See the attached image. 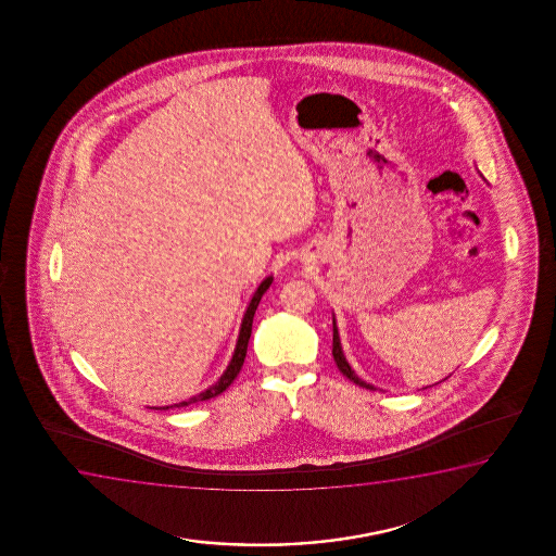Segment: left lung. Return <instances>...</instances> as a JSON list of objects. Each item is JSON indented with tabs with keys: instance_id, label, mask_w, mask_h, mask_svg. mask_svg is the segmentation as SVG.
<instances>
[{
	"instance_id": "obj_1",
	"label": "left lung",
	"mask_w": 556,
	"mask_h": 556,
	"mask_svg": "<svg viewBox=\"0 0 556 556\" xmlns=\"http://www.w3.org/2000/svg\"><path fill=\"white\" fill-rule=\"evenodd\" d=\"M332 330H334V334H332V355H334V363L338 365V368H340V372H342L345 378H350L353 383H357L358 388L372 389V391H376L374 386H370V383H366V381L361 380L357 374L351 370L350 363H348L345 357H343L342 343H340V334H338L336 319L332 320Z\"/></svg>"
}]
</instances>
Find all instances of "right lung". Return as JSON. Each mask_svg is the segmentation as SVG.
Returning a JSON list of instances; mask_svg holds the SVG:
<instances>
[{"label": "right lung", "mask_w": 556, "mask_h": 556, "mask_svg": "<svg viewBox=\"0 0 556 556\" xmlns=\"http://www.w3.org/2000/svg\"><path fill=\"white\" fill-rule=\"evenodd\" d=\"M274 281V277L269 275L266 277L264 281L260 282L258 289L254 292V296H252L251 304L247 307V312H244L243 323H241V330H239V338H237L236 351H233V357L229 361L228 368H226V372L222 374L220 380L216 381L214 386L205 389V391H201L199 395L191 396L188 401H182V403L173 404V406H161V408H155V410H168V408H180V406H188V404L201 403V401H208V399H213V396H218L220 393H224L226 389L231 386V381L236 380L237 374L241 370V366H243L244 357H247V348H249V340H251L252 332V319H254V313H256V307H258L260 300L264 296V292L269 289V285Z\"/></svg>", "instance_id": "1"}]
</instances>
